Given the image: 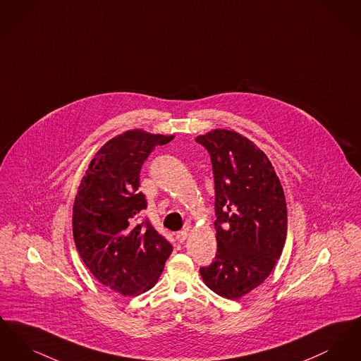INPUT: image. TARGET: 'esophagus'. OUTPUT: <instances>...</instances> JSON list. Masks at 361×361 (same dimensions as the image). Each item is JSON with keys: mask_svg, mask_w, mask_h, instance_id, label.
Listing matches in <instances>:
<instances>
[{"mask_svg": "<svg viewBox=\"0 0 361 361\" xmlns=\"http://www.w3.org/2000/svg\"><path fill=\"white\" fill-rule=\"evenodd\" d=\"M187 237H188V231L187 230H181V231H178L176 234V238H177L178 242H184V240H187Z\"/></svg>", "mask_w": 361, "mask_h": 361, "instance_id": "obj_1", "label": "esophagus"}]
</instances>
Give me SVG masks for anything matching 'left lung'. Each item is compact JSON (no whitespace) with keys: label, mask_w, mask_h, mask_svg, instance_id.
<instances>
[{"label":"left lung","mask_w":361,"mask_h":361,"mask_svg":"<svg viewBox=\"0 0 361 361\" xmlns=\"http://www.w3.org/2000/svg\"><path fill=\"white\" fill-rule=\"evenodd\" d=\"M211 155L218 252L200 268L209 290L240 299L271 275L287 237L284 190L268 157L247 137L216 128L196 137Z\"/></svg>","instance_id":"left-lung-1"}]
</instances>
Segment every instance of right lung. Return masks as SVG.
Wrapping results in <instances>:
<instances>
[{
    "label": "right lung",
    "mask_w": 361,
    "mask_h": 361,
    "mask_svg": "<svg viewBox=\"0 0 361 361\" xmlns=\"http://www.w3.org/2000/svg\"><path fill=\"white\" fill-rule=\"evenodd\" d=\"M173 137L137 128L109 139L90 161L75 195V247L90 274L124 296L153 288L172 255V245L149 221H135L147 207L137 190L140 168L155 146Z\"/></svg>",
    "instance_id": "add662e5"
}]
</instances>
